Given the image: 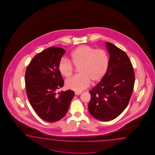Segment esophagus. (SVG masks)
<instances>
[{
	"label": "esophagus",
	"mask_w": 155,
	"mask_h": 155,
	"mask_svg": "<svg viewBox=\"0 0 155 155\" xmlns=\"http://www.w3.org/2000/svg\"><path fill=\"white\" fill-rule=\"evenodd\" d=\"M81 94V92H75V94L76 95H80Z\"/></svg>",
	"instance_id": "obj_1"
}]
</instances>
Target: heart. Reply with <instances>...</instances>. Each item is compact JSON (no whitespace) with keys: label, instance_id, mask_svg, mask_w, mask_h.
Masks as SVG:
<instances>
[{"label":"heart","instance_id":"b5f03b06","mask_svg":"<svg viewBox=\"0 0 155 155\" xmlns=\"http://www.w3.org/2000/svg\"><path fill=\"white\" fill-rule=\"evenodd\" d=\"M70 60L79 66L80 75L65 81L67 89L80 92L87 88L91 82H99L105 76L109 65V56L105 50L96 49L87 45L79 46L70 55ZM58 69L62 76L68 78L73 73V66L68 60L61 59Z\"/></svg>","mask_w":155,"mask_h":155}]
</instances>
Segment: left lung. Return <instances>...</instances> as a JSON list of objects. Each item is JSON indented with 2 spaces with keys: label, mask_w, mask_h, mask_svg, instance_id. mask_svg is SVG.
Masks as SVG:
<instances>
[{
  "label": "left lung",
  "mask_w": 155,
  "mask_h": 155,
  "mask_svg": "<svg viewBox=\"0 0 155 155\" xmlns=\"http://www.w3.org/2000/svg\"><path fill=\"white\" fill-rule=\"evenodd\" d=\"M110 55L107 73L89 92L90 114L96 119L108 121L115 119L128 105L135 84V74L125 52L106 42Z\"/></svg>",
  "instance_id": "1"
}]
</instances>
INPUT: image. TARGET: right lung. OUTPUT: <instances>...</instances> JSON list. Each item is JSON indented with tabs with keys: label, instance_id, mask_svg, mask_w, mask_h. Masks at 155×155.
I'll return each instance as SVG.
<instances>
[{
	"label": "right lung",
	"instance_id": "add662e5",
	"mask_svg": "<svg viewBox=\"0 0 155 155\" xmlns=\"http://www.w3.org/2000/svg\"><path fill=\"white\" fill-rule=\"evenodd\" d=\"M65 50L51 47L33 58L25 76L28 98L36 114L47 122H56L64 117L75 92L57 90L64 85L58 65Z\"/></svg>",
	"mask_w": 155,
	"mask_h": 155
}]
</instances>
